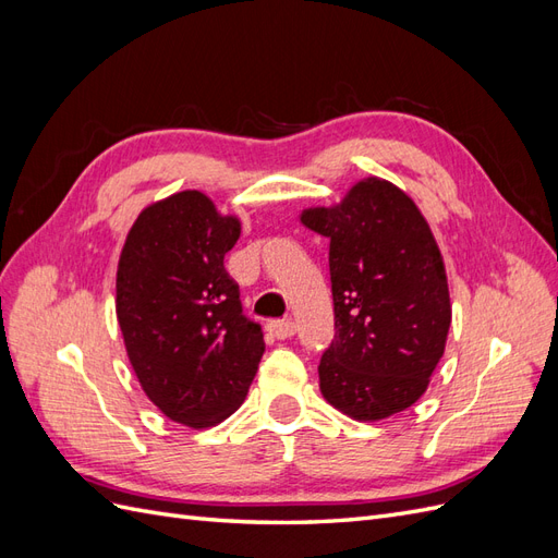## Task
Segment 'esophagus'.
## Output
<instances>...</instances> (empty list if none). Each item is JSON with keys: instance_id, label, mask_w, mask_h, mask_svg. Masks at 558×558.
<instances>
[{"instance_id": "1", "label": "esophagus", "mask_w": 558, "mask_h": 558, "mask_svg": "<svg viewBox=\"0 0 558 558\" xmlns=\"http://www.w3.org/2000/svg\"><path fill=\"white\" fill-rule=\"evenodd\" d=\"M267 330H269V335L277 337V340H289V337L295 335V324H293L291 318H286V320H272V324L267 326Z\"/></svg>"}]
</instances>
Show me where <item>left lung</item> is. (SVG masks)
<instances>
[{
  "label": "left lung",
  "instance_id": "1",
  "mask_svg": "<svg viewBox=\"0 0 558 558\" xmlns=\"http://www.w3.org/2000/svg\"><path fill=\"white\" fill-rule=\"evenodd\" d=\"M300 221L330 240L335 340L320 356V396L356 421L412 408L451 326L447 269L424 214L396 183L367 177Z\"/></svg>",
  "mask_w": 558,
  "mask_h": 558
}]
</instances>
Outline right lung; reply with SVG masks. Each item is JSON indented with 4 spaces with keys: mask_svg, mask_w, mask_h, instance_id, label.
<instances>
[{
    "mask_svg": "<svg viewBox=\"0 0 558 558\" xmlns=\"http://www.w3.org/2000/svg\"><path fill=\"white\" fill-rule=\"evenodd\" d=\"M240 232V218L211 197L181 191L142 209L118 258L116 316L130 365L146 398L193 430L240 410L265 351L223 267Z\"/></svg>",
    "mask_w": 558,
    "mask_h": 558,
    "instance_id": "right-lung-1",
    "label": "right lung"
}]
</instances>
